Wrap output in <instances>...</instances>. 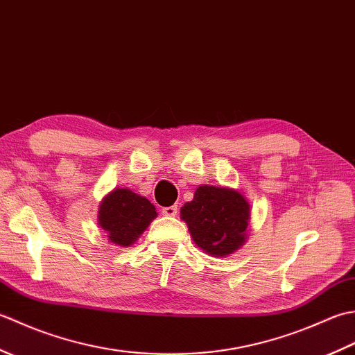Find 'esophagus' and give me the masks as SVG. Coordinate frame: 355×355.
<instances>
[{
    "label": "esophagus",
    "mask_w": 355,
    "mask_h": 355,
    "mask_svg": "<svg viewBox=\"0 0 355 355\" xmlns=\"http://www.w3.org/2000/svg\"><path fill=\"white\" fill-rule=\"evenodd\" d=\"M177 212H178L177 206H169V207H163V209H162V214H163L164 216H175Z\"/></svg>",
    "instance_id": "esophagus-1"
}]
</instances>
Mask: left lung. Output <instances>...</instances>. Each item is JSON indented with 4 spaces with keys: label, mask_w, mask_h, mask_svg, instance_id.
I'll return each instance as SVG.
<instances>
[{
    "label": "left lung",
    "mask_w": 355,
    "mask_h": 355,
    "mask_svg": "<svg viewBox=\"0 0 355 355\" xmlns=\"http://www.w3.org/2000/svg\"><path fill=\"white\" fill-rule=\"evenodd\" d=\"M250 206L238 191L200 186L193 200L182 207V220L201 250L212 256L230 254L244 244Z\"/></svg>",
    "instance_id": "8db88e82"
}]
</instances>
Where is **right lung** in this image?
Returning a JSON list of instances; mask_svg holds the SVG:
<instances>
[{
    "mask_svg": "<svg viewBox=\"0 0 355 355\" xmlns=\"http://www.w3.org/2000/svg\"><path fill=\"white\" fill-rule=\"evenodd\" d=\"M157 216L153 202L130 189H116L103 198L99 224L111 243L128 247L141 235Z\"/></svg>",
    "mask_w": 355,
    "mask_h": 355,
    "instance_id": "add662e5",
    "label": "right lung"
}]
</instances>
